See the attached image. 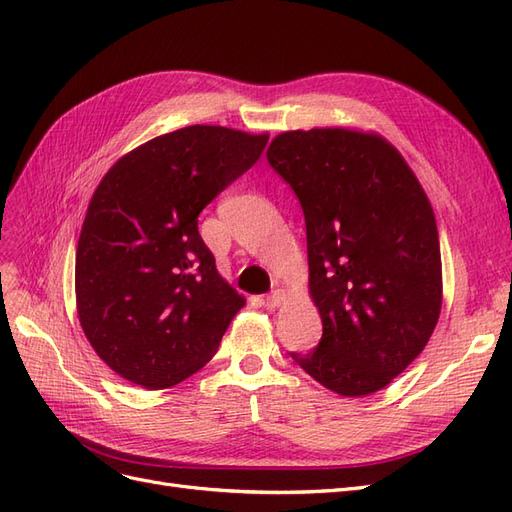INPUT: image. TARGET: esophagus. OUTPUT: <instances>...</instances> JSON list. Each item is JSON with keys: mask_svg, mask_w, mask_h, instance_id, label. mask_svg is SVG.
Returning <instances> with one entry per match:
<instances>
[{"mask_svg": "<svg viewBox=\"0 0 512 512\" xmlns=\"http://www.w3.org/2000/svg\"><path fill=\"white\" fill-rule=\"evenodd\" d=\"M284 297H286V292H284L282 288H275L273 292H269V294H267L265 301H262V303H265V307H267V309H275V307H280V305H282Z\"/></svg>", "mask_w": 512, "mask_h": 512, "instance_id": "esophagus-1", "label": "esophagus"}]
</instances>
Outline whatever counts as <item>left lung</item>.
<instances>
[{
	"label": "left lung",
	"instance_id": "1",
	"mask_svg": "<svg viewBox=\"0 0 512 512\" xmlns=\"http://www.w3.org/2000/svg\"><path fill=\"white\" fill-rule=\"evenodd\" d=\"M267 160L297 194L307 230L309 294L322 339L290 352L344 397L391 384L427 346L442 307L436 215L401 153L374 132L277 134Z\"/></svg>",
	"mask_w": 512,
	"mask_h": 512
}]
</instances>
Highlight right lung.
Wrapping results in <instances>:
<instances>
[{"label": "right lung", "instance_id": "obj_1", "mask_svg": "<svg viewBox=\"0 0 512 512\" xmlns=\"http://www.w3.org/2000/svg\"><path fill=\"white\" fill-rule=\"evenodd\" d=\"M269 134L188 126L119 158L89 200L76 247V312L115 374L149 391L218 352L245 299L215 269L198 213L252 168Z\"/></svg>", "mask_w": 512, "mask_h": 512}]
</instances>
